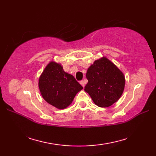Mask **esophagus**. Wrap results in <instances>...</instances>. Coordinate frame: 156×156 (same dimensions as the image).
<instances>
[{"label": "esophagus", "mask_w": 156, "mask_h": 156, "mask_svg": "<svg viewBox=\"0 0 156 156\" xmlns=\"http://www.w3.org/2000/svg\"><path fill=\"white\" fill-rule=\"evenodd\" d=\"M80 84L82 86V87H85V84H86V81L84 80H81L80 81Z\"/></svg>", "instance_id": "1"}]
</instances>
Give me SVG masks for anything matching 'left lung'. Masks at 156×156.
<instances>
[{
	"label": "left lung",
	"instance_id": "left-lung-1",
	"mask_svg": "<svg viewBox=\"0 0 156 156\" xmlns=\"http://www.w3.org/2000/svg\"><path fill=\"white\" fill-rule=\"evenodd\" d=\"M87 78L88 82L84 90L98 107H110L118 101L123 92V73L106 57L95 60L88 68Z\"/></svg>",
	"mask_w": 156,
	"mask_h": 156
}]
</instances>
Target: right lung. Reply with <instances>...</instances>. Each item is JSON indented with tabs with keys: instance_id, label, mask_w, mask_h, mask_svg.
I'll use <instances>...</instances> for the list:
<instances>
[{
	"instance_id": "1",
	"label": "right lung",
	"mask_w": 156,
	"mask_h": 156,
	"mask_svg": "<svg viewBox=\"0 0 156 156\" xmlns=\"http://www.w3.org/2000/svg\"><path fill=\"white\" fill-rule=\"evenodd\" d=\"M38 87L44 100L58 109L67 108L83 88L74 76L64 72L60 64L54 61L43 71Z\"/></svg>"
}]
</instances>
